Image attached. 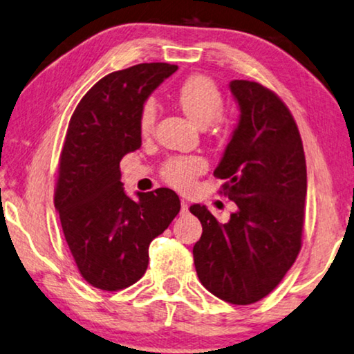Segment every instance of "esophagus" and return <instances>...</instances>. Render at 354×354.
Wrapping results in <instances>:
<instances>
[{
  "label": "esophagus",
  "instance_id": "1",
  "mask_svg": "<svg viewBox=\"0 0 354 354\" xmlns=\"http://www.w3.org/2000/svg\"><path fill=\"white\" fill-rule=\"evenodd\" d=\"M187 211H189V203L186 200H181V212L183 214H186Z\"/></svg>",
  "mask_w": 354,
  "mask_h": 354
}]
</instances>
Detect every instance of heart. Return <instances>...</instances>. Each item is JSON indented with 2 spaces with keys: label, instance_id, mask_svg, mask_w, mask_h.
Segmentation results:
<instances>
[{
  "label": "heart",
  "instance_id": "obj_1",
  "mask_svg": "<svg viewBox=\"0 0 354 354\" xmlns=\"http://www.w3.org/2000/svg\"><path fill=\"white\" fill-rule=\"evenodd\" d=\"M178 102L189 120L197 126L206 127L214 122L216 129L218 131L222 129L221 113L223 110V96L212 78L201 74L187 77L178 88ZM156 116V104L153 100H147L142 105L138 118L140 133L143 137L153 133ZM205 168L206 164L201 157H173L162 167V176L173 187L189 189L192 186L194 178L203 173Z\"/></svg>",
  "mask_w": 354,
  "mask_h": 354
}]
</instances>
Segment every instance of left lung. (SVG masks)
Returning <instances> with one entry per match:
<instances>
[{"mask_svg":"<svg viewBox=\"0 0 354 354\" xmlns=\"http://www.w3.org/2000/svg\"><path fill=\"white\" fill-rule=\"evenodd\" d=\"M241 115L214 170L238 211L218 223L206 206L190 212L203 227L194 263L203 287L230 304L248 306L277 287L298 257L304 230L307 170L293 115L257 82H230Z\"/></svg>","mask_w":354,"mask_h":354,"instance_id":"obj_1","label":"left lung"}]
</instances>
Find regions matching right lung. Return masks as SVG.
<instances>
[{
  "label": "right lung",
  "instance_id": "right-lung-1",
  "mask_svg": "<svg viewBox=\"0 0 354 354\" xmlns=\"http://www.w3.org/2000/svg\"><path fill=\"white\" fill-rule=\"evenodd\" d=\"M178 66L143 63L111 72L82 97L69 121L55 207L78 272L105 291L131 287L147 272L148 248L181 209L171 189L129 198L120 162L142 147L145 100Z\"/></svg>",
  "mask_w": 354,
  "mask_h": 354
}]
</instances>
